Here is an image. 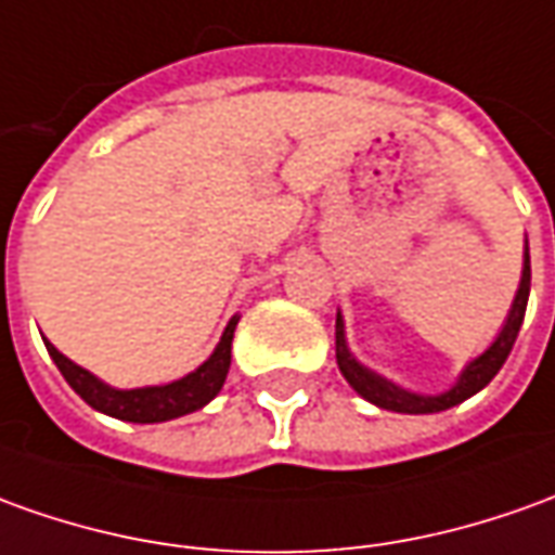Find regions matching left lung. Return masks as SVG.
I'll return each instance as SVG.
<instances>
[{
  "label": "left lung",
  "instance_id": "1",
  "mask_svg": "<svg viewBox=\"0 0 555 555\" xmlns=\"http://www.w3.org/2000/svg\"><path fill=\"white\" fill-rule=\"evenodd\" d=\"M529 286H532V266H529V241H526V259H522V278H519L517 299L511 305V314L504 320L499 338L489 344L487 350L477 359H472L465 369H462L460 380L453 387L441 392V396H420V392H408V389L396 387L392 380L374 374L372 369H365L347 347L344 338V320L341 314L335 317V359H338V369H341L344 380L357 389L359 396L365 401H372L384 411H396V414H438L447 411L453 404H462L465 399H472L475 392L487 387L489 380L499 374L504 365V359L511 357L514 341H517L519 326H522V317H526V305H529Z\"/></svg>",
  "mask_w": 555,
  "mask_h": 555
}]
</instances>
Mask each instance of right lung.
Segmentation results:
<instances>
[{
  "label": "right lung",
  "instance_id": "right-lung-1",
  "mask_svg": "<svg viewBox=\"0 0 555 555\" xmlns=\"http://www.w3.org/2000/svg\"><path fill=\"white\" fill-rule=\"evenodd\" d=\"M235 326H238V317L229 320L220 344L214 347L211 357L205 359L196 372H190L181 380H171L166 387L114 389L108 384H102L87 369L75 365L68 357H63L51 341H44V347H48V353L56 362V369L68 380V387L75 389L90 408L108 416H117V420H126V423H166V420L193 414L198 408H205L223 389L229 362H232V335H235Z\"/></svg>",
  "mask_w": 555,
  "mask_h": 555
}]
</instances>
